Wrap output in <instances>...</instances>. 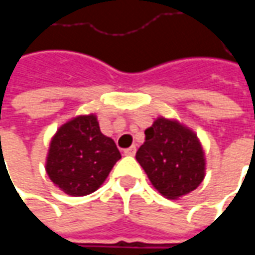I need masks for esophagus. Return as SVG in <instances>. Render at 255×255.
<instances>
[{
	"mask_svg": "<svg viewBox=\"0 0 255 255\" xmlns=\"http://www.w3.org/2000/svg\"><path fill=\"white\" fill-rule=\"evenodd\" d=\"M135 153H136V147L135 146H131V147L124 150V154L126 155H135Z\"/></svg>",
	"mask_w": 255,
	"mask_h": 255,
	"instance_id": "obj_1",
	"label": "esophagus"
}]
</instances>
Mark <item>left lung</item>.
<instances>
[{
  "label": "left lung",
  "mask_w": 255,
  "mask_h": 255,
  "mask_svg": "<svg viewBox=\"0 0 255 255\" xmlns=\"http://www.w3.org/2000/svg\"><path fill=\"white\" fill-rule=\"evenodd\" d=\"M136 151L153 187L168 199L187 195L205 177V151L197 133L177 120L158 117Z\"/></svg>",
  "instance_id": "obj_1"
}]
</instances>
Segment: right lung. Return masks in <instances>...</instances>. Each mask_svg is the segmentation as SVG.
<instances>
[{
	"label": "right lung",
	"instance_id": "right-lung-1",
	"mask_svg": "<svg viewBox=\"0 0 255 255\" xmlns=\"http://www.w3.org/2000/svg\"><path fill=\"white\" fill-rule=\"evenodd\" d=\"M122 158L115 140L101 132L95 115L71 119L50 140L46 172L50 180L71 197L97 191Z\"/></svg>",
	"mask_w": 255,
	"mask_h": 255
}]
</instances>
